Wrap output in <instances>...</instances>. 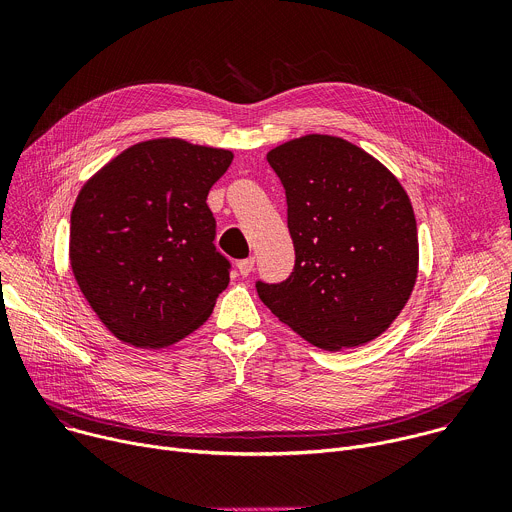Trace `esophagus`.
Wrapping results in <instances>:
<instances>
[{
  "instance_id": "esophagus-1",
  "label": "esophagus",
  "mask_w": 512,
  "mask_h": 512,
  "mask_svg": "<svg viewBox=\"0 0 512 512\" xmlns=\"http://www.w3.org/2000/svg\"><path fill=\"white\" fill-rule=\"evenodd\" d=\"M253 267H255V257H247V259H241V261L237 263V269H239V273H241L243 277H247V275L253 271Z\"/></svg>"
}]
</instances>
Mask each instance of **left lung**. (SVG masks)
Wrapping results in <instances>:
<instances>
[{
  "mask_svg": "<svg viewBox=\"0 0 512 512\" xmlns=\"http://www.w3.org/2000/svg\"><path fill=\"white\" fill-rule=\"evenodd\" d=\"M287 198L296 265L261 302L310 344L338 352L379 338L417 281L419 241L411 200L377 158L324 133L267 152Z\"/></svg>",
  "mask_w": 512,
  "mask_h": 512,
  "instance_id": "obj_1",
  "label": "left lung"
}]
</instances>
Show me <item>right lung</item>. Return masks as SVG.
Returning a JSON list of instances; mask_svg holds the SVG:
<instances>
[{
  "instance_id": "obj_1",
  "label": "right lung",
  "mask_w": 512,
  "mask_h": 512,
  "mask_svg": "<svg viewBox=\"0 0 512 512\" xmlns=\"http://www.w3.org/2000/svg\"><path fill=\"white\" fill-rule=\"evenodd\" d=\"M233 152L180 137L139 141L97 170L70 212L68 261L103 326L137 348L198 330L229 285L208 190Z\"/></svg>"
}]
</instances>
